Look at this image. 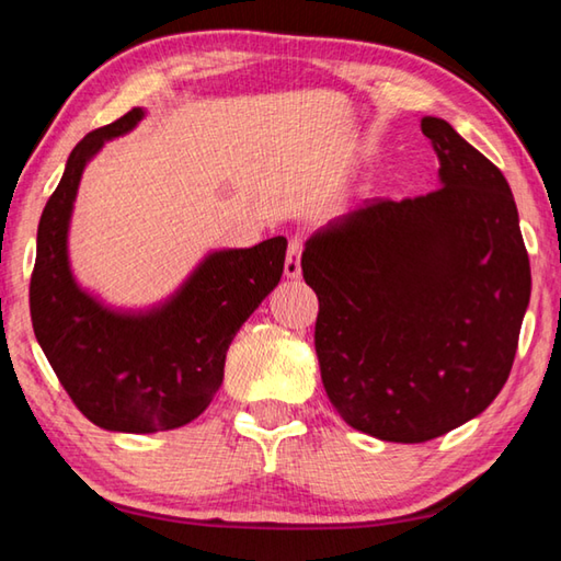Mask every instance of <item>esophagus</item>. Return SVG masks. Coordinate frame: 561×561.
Wrapping results in <instances>:
<instances>
[{
    "label": "esophagus",
    "instance_id": "1",
    "mask_svg": "<svg viewBox=\"0 0 561 561\" xmlns=\"http://www.w3.org/2000/svg\"><path fill=\"white\" fill-rule=\"evenodd\" d=\"M300 253H302V239L300 236H293V239L288 241V253H286L288 278H300Z\"/></svg>",
    "mask_w": 561,
    "mask_h": 561
}]
</instances>
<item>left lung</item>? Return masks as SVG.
Here are the masks:
<instances>
[{
  "instance_id": "8db88e82",
  "label": "left lung",
  "mask_w": 561,
  "mask_h": 561,
  "mask_svg": "<svg viewBox=\"0 0 561 561\" xmlns=\"http://www.w3.org/2000/svg\"><path fill=\"white\" fill-rule=\"evenodd\" d=\"M440 190L365 199L302 251L328 399L352 428L424 444L490 407L513 369L529 259L503 172L440 117Z\"/></svg>"
}]
</instances>
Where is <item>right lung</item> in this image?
<instances>
[{
	"mask_svg": "<svg viewBox=\"0 0 561 561\" xmlns=\"http://www.w3.org/2000/svg\"><path fill=\"white\" fill-rule=\"evenodd\" d=\"M133 107L73 147L48 196L28 283L34 335L78 411L107 431L154 434L190 424L211 404L226 350L261 300L278 286L288 241L216 251L176 296L147 316H121L76 286L66 233L83 167L105 140L133 130Z\"/></svg>",
	"mask_w": 561,
	"mask_h": 561,
	"instance_id": "right-lung-1",
	"label": "right lung"
}]
</instances>
